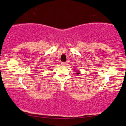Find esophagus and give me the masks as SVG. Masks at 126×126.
<instances>
[{
    "instance_id": "34e87169",
    "label": "esophagus",
    "mask_w": 126,
    "mask_h": 126,
    "mask_svg": "<svg viewBox=\"0 0 126 126\" xmlns=\"http://www.w3.org/2000/svg\"><path fill=\"white\" fill-rule=\"evenodd\" d=\"M61 64L63 65V66H65V65H67V63H66V62H62Z\"/></svg>"
}]
</instances>
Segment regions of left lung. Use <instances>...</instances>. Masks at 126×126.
<instances>
[{
  "label": "left lung",
  "instance_id": "1",
  "mask_svg": "<svg viewBox=\"0 0 126 126\" xmlns=\"http://www.w3.org/2000/svg\"><path fill=\"white\" fill-rule=\"evenodd\" d=\"M80 74L79 71H77V74Z\"/></svg>",
  "mask_w": 126,
  "mask_h": 126
}]
</instances>
